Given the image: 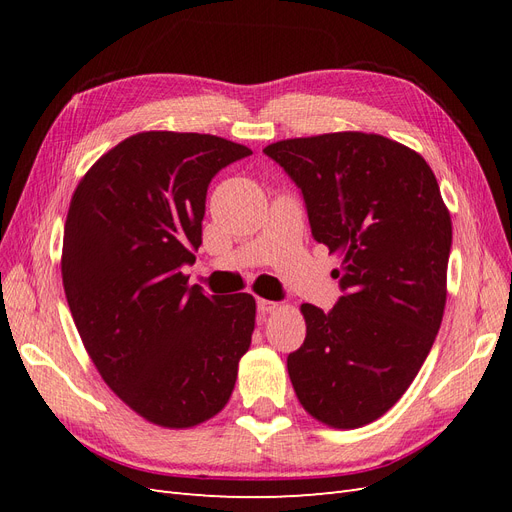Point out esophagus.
Masks as SVG:
<instances>
[{
	"label": "esophagus",
	"instance_id": "obj_1",
	"mask_svg": "<svg viewBox=\"0 0 512 512\" xmlns=\"http://www.w3.org/2000/svg\"><path fill=\"white\" fill-rule=\"evenodd\" d=\"M277 309V303L275 301H267V299H258V314H271Z\"/></svg>",
	"mask_w": 512,
	"mask_h": 512
}]
</instances>
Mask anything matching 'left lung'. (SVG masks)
Segmentation results:
<instances>
[{
	"label": "left lung",
	"mask_w": 512,
	"mask_h": 512,
	"mask_svg": "<svg viewBox=\"0 0 512 512\" xmlns=\"http://www.w3.org/2000/svg\"><path fill=\"white\" fill-rule=\"evenodd\" d=\"M301 190L312 237L342 256L329 314L303 303L305 342L288 354L303 408L337 429L376 421L406 393L446 303L451 215L436 175L391 138L335 132L262 149Z\"/></svg>",
	"instance_id": "obj_1"
}]
</instances>
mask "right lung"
<instances>
[{"instance_id": "obj_1", "label": "right lung", "mask_w": 512, "mask_h": 512, "mask_svg": "<svg viewBox=\"0 0 512 512\" xmlns=\"http://www.w3.org/2000/svg\"><path fill=\"white\" fill-rule=\"evenodd\" d=\"M252 156L196 132H141L89 168L68 209L61 277L104 382L170 429L218 414L250 348L256 301L188 286L211 179Z\"/></svg>"}]
</instances>
